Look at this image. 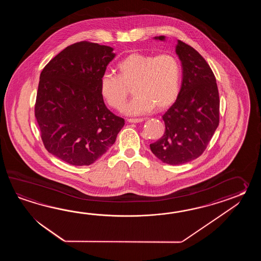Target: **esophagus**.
Wrapping results in <instances>:
<instances>
[{
  "instance_id": "obj_1",
  "label": "esophagus",
  "mask_w": 261,
  "mask_h": 261,
  "mask_svg": "<svg viewBox=\"0 0 261 261\" xmlns=\"http://www.w3.org/2000/svg\"><path fill=\"white\" fill-rule=\"evenodd\" d=\"M144 118H129L128 119V122L129 123H141L144 121Z\"/></svg>"
}]
</instances>
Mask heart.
Here are the masks:
<instances>
[{
	"instance_id": "heart-1",
	"label": "heart",
	"mask_w": 261,
	"mask_h": 261,
	"mask_svg": "<svg viewBox=\"0 0 261 261\" xmlns=\"http://www.w3.org/2000/svg\"><path fill=\"white\" fill-rule=\"evenodd\" d=\"M118 76L103 73L100 90L107 103L121 109L133 86L135 97L124 107L128 116L164 110L177 99L181 87V65L171 54L152 56L133 53L117 64Z\"/></svg>"
}]
</instances>
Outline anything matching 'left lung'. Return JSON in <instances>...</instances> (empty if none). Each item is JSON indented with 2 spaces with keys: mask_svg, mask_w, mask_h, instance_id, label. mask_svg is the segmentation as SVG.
Returning <instances> with one entry per match:
<instances>
[{
  "mask_svg": "<svg viewBox=\"0 0 261 261\" xmlns=\"http://www.w3.org/2000/svg\"><path fill=\"white\" fill-rule=\"evenodd\" d=\"M175 52L183 70L181 89L162 116L165 133L150 144L152 153L170 165L187 163L203 153L218 126L220 103L215 74L202 56L180 40Z\"/></svg>",
  "mask_w": 261,
  "mask_h": 261,
  "instance_id": "8db88e82",
  "label": "left lung"
}]
</instances>
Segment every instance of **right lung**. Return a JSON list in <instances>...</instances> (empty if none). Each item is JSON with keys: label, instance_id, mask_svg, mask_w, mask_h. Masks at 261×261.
Instances as JSON below:
<instances>
[{"label": "right lung", "instance_id": "add662e5", "mask_svg": "<svg viewBox=\"0 0 261 261\" xmlns=\"http://www.w3.org/2000/svg\"><path fill=\"white\" fill-rule=\"evenodd\" d=\"M113 50L87 41L71 44L40 74L34 112L41 137L46 150L68 164H92L125 124L106 107L100 90Z\"/></svg>", "mask_w": 261, "mask_h": 261}]
</instances>
